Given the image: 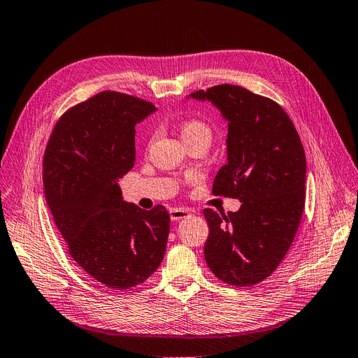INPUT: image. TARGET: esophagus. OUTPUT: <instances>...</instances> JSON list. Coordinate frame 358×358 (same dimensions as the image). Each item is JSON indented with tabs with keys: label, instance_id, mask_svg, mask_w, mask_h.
Instances as JSON below:
<instances>
[{
	"label": "esophagus",
	"instance_id": "1",
	"mask_svg": "<svg viewBox=\"0 0 358 358\" xmlns=\"http://www.w3.org/2000/svg\"><path fill=\"white\" fill-rule=\"evenodd\" d=\"M170 218H172L173 221H179L182 218H186L191 215V211L186 210V208H170Z\"/></svg>",
	"mask_w": 358,
	"mask_h": 358
}]
</instances>
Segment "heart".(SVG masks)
<instances>
[{
	"mask_svg": "<svg viewBox=\"0 0 358 358\" xmlns=\"http://www.w3.org/2000/svg\"><path fill=\"white\" fill-rule=\"evenodd\" d=\"M180 135L186 144L191 141H196V140H206V141L211 143L213 127L207 121H203V119L191 117V119H186V121L182 122ZM151 141H152V137H150L148 143H151Z\"/></svg>",
	"mask_w": 358,
	"mask_h": 358,
	"instance_id": "1",
	"label": "heart"
}]
</instances>
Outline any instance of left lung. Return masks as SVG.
I'll use <instances>...</instances> for the list:
<instances>
[{"label": "left lung", "instance_id": "obj_1", "mask_svg": "<svg viewBox=\"0 0 358 358\" xmlns=\"http://www.w3.org/2000/svg\"><path fill=\"white\" fill-rule=\"evenodd\" d=\"M191 96L211 100L229 121V162L213 194L242 201L236 213L203 210L207 265L226 284L255 285L278 268L300 226L306 156L299 132L277 101L245 87L218 84Z\"/></svg>", "mask_w": 358, "mask_h": 358}]
</instances>
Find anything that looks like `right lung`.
Wrapping results in <instances>:
<instances>
[{
    "mask_svg": "<svg viewBox=\"0 0 358 358\" xmlns=\"http://www.w3.org/2000/svg\"><path fill=\"white\" fill-rule=\"evenodd\" d=\"M150 101L101 92L58 119L43 155V188L66 249L90 277L113 290L144 282L166 253L170 215L127 203L116 183L134 167L135 125Z\"/></svg>",
    "mask_w": 358,
    "mask_h": 358,
    "instance_id": "obj_1",
    "label": "right lung"
}]
</instances>
